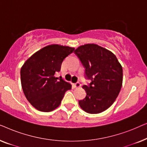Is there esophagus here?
Returning a JSON list of instances; mask_svg holds the SVG:
<instances>
[{
  "label": "esophagus",
  "instance_id": "1",
  "mask_svg": "<svg viewBox=\"0 0 147 147\" xmlns=\"http://www.w3.org/2000/svg\"><path fill=\"white\" fill-rule=\"evenodd\" d=\"M74 87H75L76 88H78L81 87V84H80V83H79V82H77V83L74 84Z\"/></svg>",
  "mask_w": 147,
  "mask_h": 147
}]
</instances>
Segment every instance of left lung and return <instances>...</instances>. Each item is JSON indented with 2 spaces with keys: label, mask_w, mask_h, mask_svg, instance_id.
<instances>
[{
  "label": "left lung",
  "mask_w": 147,
  "mask_h": 147,
  "mask_svg": "<svg viewBox=\"0 0 147 147\" xmlns=\"http://www.w3.org/2000/svg\"><path fill=\"white\" fill-rule=\"evenodd\" d=\"M75 53L86 68L89 86L84 85L86 92L79 105L90 114H98L107 110L115 101L122 85V67L116 55L109 50L94 43L78 47Z\"/></svg>",
  "instance_id": "left-lung-1"
}]
</instances>
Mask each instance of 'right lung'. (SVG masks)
<instances>
[{
    "label": "right lung",
    "instance_id": "add662e5",
    "mask_svg": "<svg viewBox=\"0 0 147 147\" xmlns=\"http://www.w3.org/2000/svg\"><path fill=\"white\" fill-rule=\"evenodd\" d=\"M75 48L57 44L45 46L32 55L22 66L21 81L30 104L41 112H51L60 105L64 94L71 88L69 82L55 75L63 59Z\"/></svg>",
    "mask_w": 147,
    "mask_h": 147
}]
</instances>
